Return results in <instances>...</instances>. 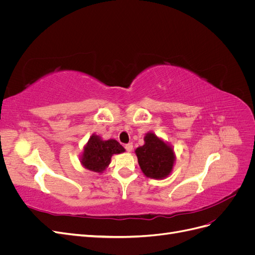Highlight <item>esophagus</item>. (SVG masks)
<instances>
[{
  "label": "esophagus",
  "mask_w": 255,
  "mask_h": 255,
  "mask_svg": "<svg viewBox=\"0 0 255 255\" xmlns=\"http://www.w3.org/2000/svg\"><path fill=\"white\" fill-rule=\"evenodd\" d=\"M125 148H126V150H127L128 152H132V150H133V143H128V144H126Z\"/></svg>",
  "instance_id": "1"
}]
</instances>
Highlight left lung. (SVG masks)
I'll list each match as a JSON object with an SVG mask.
<instances>
[{
  "label": "left lung",
  "instance_id": "left-lung-1",
  "mask_svg": "<svg viewBox=\"0 0 255 255\" xmlns=\"http://www.w3.org/2000/svg\"><path fill=\"white\" fill-rule=\"evenodd\" d=\"M143 174L151 179L161 180L171 173L175 155L172 146L149 132L144 136V144L135 150Z\"/></svg>",
  "mask_w": 255,
  "mask_h": 255
}]
</instances>
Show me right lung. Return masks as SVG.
<instances>
[{"mask_svg":"<svg viewBox=\"0 0 255 255\" xmlns=\"http://www.w3.org/2000/svg\"><path fill=\"white\" fill-rule=\"evenodd\" d=\"M125 151V148L117 140H103L101 137L94 134L84 146L81 163L84 168L90 171L102 173L111 164L114 154H120Z\"/></svg>","mask_w":255,"mask_h":255,"instance_id":"right-lung-1","label":"right lung"}]
</instances>
